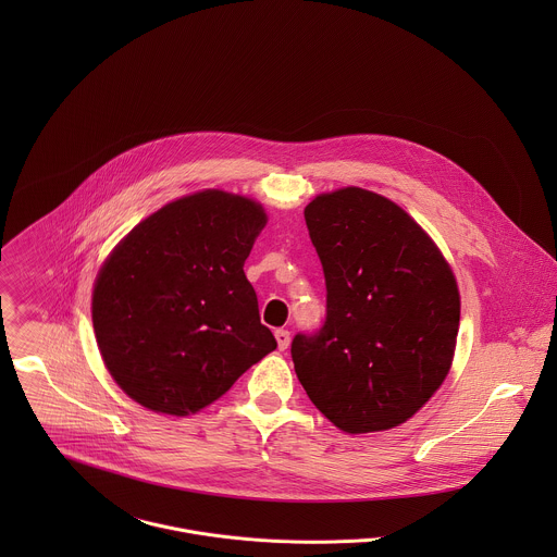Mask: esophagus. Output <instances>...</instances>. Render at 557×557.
<instances>
[{"instance_id":"1","label":"esophagus","mask_w":557,"mask_h":557,"mask_svg":"<svg viewBox=\"0 0 557 557\" xmlns=\"http://www.w3.org/2000/svg\"><path fill=\"white\" fill-rule=\"evenodd\" d=\"M274 336H276V343H278V349H281V351H285V349H287V347H289V341H292V336H289V332H287V330H283V327H281V330H276V332H274Z\"/></svg>"}]
</instances>
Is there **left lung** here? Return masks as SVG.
Wrapping results in <instances>:
<instances>
[{"mask_svg": "<svg viewBox=\"0 0 557 557\" xmlns=\"http://www.w3.org/2000/svg\"><path fill=\"white\" fill-rule=\"evenodd\" d=\"M325 278V319L296 334V375L345 433L403 424L446 380L459 332L455 274L391 199L347 186L305 208Z\"/></svg>", "mask_w": 557, "mask_h": 557, "instance_id": "obj_1", "label": "left lung"}]
</instances>
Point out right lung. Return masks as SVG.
I'll return each instance as SVG.
<instances>
[{
  "label": "right lung",
  "mask_w": 557,
  "mask_h": 557,
  "mask_svg": "<svg viewBox=\"0 0 557 557\" xmlns=\"http://www.w3.org/2000/svg\"><path fill=\"white\" fill-rule=\"evenodd\" d=\"M263 227L252 199L201 190L166 203L113 248L96 276L91 321L128 397L188 416L276 349L242 270Z\"/></svg>",
  "instance_id": "add662e5"
}]
</instances>
